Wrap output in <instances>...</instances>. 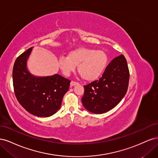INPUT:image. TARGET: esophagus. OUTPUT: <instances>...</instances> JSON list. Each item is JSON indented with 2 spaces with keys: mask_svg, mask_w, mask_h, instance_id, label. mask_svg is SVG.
<instances>
[{
  "mask_svg": "<svg viewBox=\"0 0 158 158\" xmlns=\"http://www.w3.org/2000/svg\"><path fill=\"white\" fill-rule=\"evenodd\" d=\"M78 82H74V81H71L70 82V86H74V85H78Z\"/></svg>",
  "mask_w": 158,
  "mask_h": 158,
  "instance_id": "34e87169",
  "label": "esophagus"
}]
</instances>
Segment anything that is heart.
Wrapping results in <instances>:
<instances>
[{
    "instance_id": "1",
    "label": "heart",
    "mask_w": 158,
    "mask_h": 158,
    "mask_svg": "<svg viewBox=\"0 0 158 158\" xmlns=\"http://www.w3.org/2000/svg\"><path fill=\"white\" fill-rule=\"evenodd\" d=\"M108 60L107 53L102 50L80 47L69 52L67 57H61L58 63L65 76H69L78 66L81 77L85 80L94 81L103 73Z\"/></svg>"
}]
</instances>
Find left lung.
<instances>
[{"mask_svg": "<svg viewBox=\"0 0 158 158\" xmlns=\"http://www.w3.org/2000/svg\"><path fill=\"white\" fill-rule=\"evenodd\" d=\"M129 70L125 56L113 59L99 80L84 85L82 103L85 109L102 114L115 107L125 96L128 86Z\"/></svg>", "mask_w": 158, "mask_h": 158, "instance_id": "obj_1", "label": "left lung"}]
</instances>
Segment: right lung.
Wrapping results in <instances>:
<instances>
[{
	"label": "right lung",
	"instance_id": "right-lung-1",
	"mask_svg": "<svg viewBox=\"0 0 158 158\" xmlns=\"http://www.w3.org/2000/svg\"><path fill=\"white\" fill-rule=\"evenodd\" d=\"M31 51L32 47L23 52L14 63V93L27 112L37 117H48L59 111L70 80L57 74L45 77L32 75L27 69V60Z\"/></svg>",
	"mask_w": 158,
	"mask_h": 158
}]
</instances>
